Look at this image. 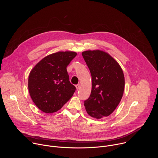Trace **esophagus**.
I'll return each mask as SVG.
<instances>
[{
  "mask_svg": "<svg viewBox=\"0 0 158 158\" xmlns=\"http://www.w3.org/2000/svg\"><path fill=\"white\" fill-rule=\"evenodd\" d=\"M76 89H77V90H79V88H80V85H79V84L76 85Z\"/></svg>",
  "mask_w": 158,
  "mask_h": 158,
  "instance_id": "esophagus-1",
  "label": "esophagus"
}]
</instances>
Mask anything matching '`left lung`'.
I'll return each mask as SVG.
<instances>
[{"label": "left lung", "mask_w": 158, "mask_h": 158, "mask_svg": "<svg viewBox=\"0 0 158 158\" xmlns=\"http://www.w3.org/2000/svg\"><path fill=\"white\" fill-rule=\"evenodd\" d=\"M92 76V90L84 101L87 114L96 119L111 114L119 105L124 91V76L118 62L100 51L82 52Z\"/></svg>", "instance_id": "left-lung-1"}]
</instances>
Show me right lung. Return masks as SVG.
I'll use <instances>...</instances> for the list:
<instances>
[{
    "label": "right lung",
    "mask_w": 158,
    "mask_h": 158,
    "mask_svg": "<svg viewBox=\"0 0 158 158\" xmlns=\"http://www.w3.org/2000/svg\"><path fill=\"white\" fill-rule=\"evenodd\" d=\"M77 56L73 51H60L43 58L31 70L28 79L31 98L45 113L57 112L73 96L67 66Z\"/></svg>",
    "instance_id": "1"
}]
</instances>
